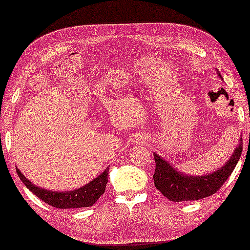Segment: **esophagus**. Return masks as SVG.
<instances>
[{"instance_id": "obj_1", "label": "esophagus", "mask_w": 250, "mask_h": 250, "mask_svg": "<svg viewBox=\"0 0 250 250\" xmlns=\"http://www.w3.org/2000/svg\"><path fill=\"white\" fill-rule=\"evenodd\" d=\"M144 140H145V138H144V137H142V138H140V137H139V138L137 139V144H142V143H144Z\"/></svg>"}]
</instances>
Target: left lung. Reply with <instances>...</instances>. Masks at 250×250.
<instances>
[{"label":"left lung","mask_w":250,"mask_h":250,"mask_svg":"<svg viewBox=\"0 0 250 250\" xmlns=\"http://www.w3.org/2000/svg\"><path fill=\"white\" fill-rule=\"evenodd\" d=\"M217 76L223 80L219 70ZM242 152V138L239 145L223 167L214 172L202 175H189L178 171L167 160L162 159L159 154L154 152L156 167L153 175L154 185L156 189L172 202H186V200H198L212 196L222 187L227 179L234 170Z\"/></svg>","instance_id":"8db88e82"}]
</instances>
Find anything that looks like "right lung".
Masks as SVG:
<instances>
[{
  "mask_svg": "<svg viewBox=\"0 0 250 250\" xmlns=\"http://www.w3.org/2000/svg\"><path fill=\"white\" fill-rule=\"evenodd\" d=\"M108 168L110 167H107L98 177L87 185L69 191H53L37 187L21 173L18 167H17V173H18L20 180L23 182V185L38 198H41L48 205L56 207V208L64 209L93 206L96 203V200L104 194L105 187L107 184Z\"/></svg>",
  "mask_w": 250,
  "mask_h": 250,
  "instance_id": "1",
  "label": "right lung"
}]
</instances>
